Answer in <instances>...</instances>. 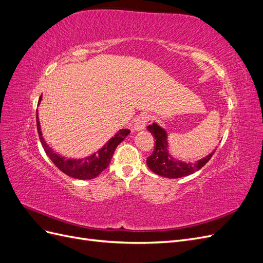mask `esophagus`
Wrapping results in <instances>:
<instances>
[{
	"mask_svg": "<svg viewBox=\"0 0 263 263\" xmlns=\"http://www.w3.org/2000/svg\"><path fill=\"white\" fill-rule=\"evenodd\" d=\"M148 121H149L148 115H140L139 117H137V119L134 123V130L140 132L142 129H145V127H146Z\"/></svg>",
	"mask_w": 263,
	"mask_h": 263,
	"instance_id": "obj_1",
	"label": "esophagus"
}]
</instances>
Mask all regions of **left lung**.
<instances>
[{
    "label": "left lung",
    "instance_id": "obj_1",
    "mask_svg": "<svg viewBox=\"0 0 263 263\" xmlns=\"http://www.w3.org/2000/svg\"><path fill=\"white\" fill-rule=\"evenodd\" d=\"M147 129L153 134L155 137V149L154 153L147 158L148 168L160 177L169 179H178L182 177L190 176L196 171L200 170L209 162L215 150L210 155L200 159L196 162H184L177 160L169 154V144H168V134L165 129L159 126L157 123L149 125Z\"/></svg>",
    "mask_w": 263,
    "mask_h": 263
}]
</instances>
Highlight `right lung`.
<instances>
[{
  "mask_svg": "<svg viewBox=\"0 0 263 263\" xmlns=\"http://www.w3.org/2000/svg\"><path fill=\"white\" fill-rule=\"evenodd\" d=\"M42 98L43 95L39 98L38 105L41 104ZM36 117H37V129H38L39 139L42 141V145L46 155L49 157L50 160L54 163V165L57 166L59 170H61L63 173H66L67 176L74 179H79V180L94 179L97 178L103 170H105L110 162V159L113 157L116 147L121 144V142L126 138L127 135L130 133L128 129L118 130L115 134V136L110 138L104 146L97 151V153H94L91 156L82 158V159H67L65 157L58 155L57 153H54V151L47 145V142L43 137L41 123H39L38 109H37Z\"/></svg>",
  "mask_w": 263,
  "mask_h": 263,
  "instance_id": "1",
  "label": "right lung"
}]
</instances>
